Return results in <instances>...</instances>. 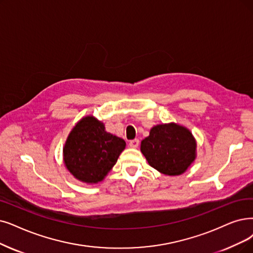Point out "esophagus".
<instances>
[{"mask_svg":"<svg viewBox=\"0 0 253 253\" xmlns=\"http://www.w3.org/2000/svg\"><path fill=\"white\" fill-rule=\"evenodd\" d=\"M128 145H129L130 147H133V148H137V147L139 146V140H138V139L130 140V141H129V143H128Z\"/></svg>","mask_w":253,"mask_h":253,"instance_id":"34e87169","label":"esophagus"}]
</instances>
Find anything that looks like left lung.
Wrapping results in <instances>:
<instances>
[{"instance_id":"8db88e82","label":"left lung","mask_w":253,"mask_h":253,"mask_svg":"<svg viewBox=\"0 0 253 253\" xmlns=\"http://www.w3.org/2000/svg\"><path fill=\"white\" fill-rule=\"evenodd\" d=\"M196 140L191 130L175 123L153 126L140 146L148 164L169 176L185 173L196 159Z\"/></svg>"}]
</instances>
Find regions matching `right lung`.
<instances>
[{"mask_svg":"<svg viewBox=\"0 0 253 253\" xmlns=\"http://www.w3.org/2000/svg\"><path fill=\"white\" fill-rule=\"evenodd\" d=\"M125 148L124 139L108 133L104 123L87 115L66 138L63 163L76 179L93 185L105 179Z\"/></svg>","mask_w":253,"mask_h":253,"instance_id":"add662e5","label":"right lung"}]
</instances>
